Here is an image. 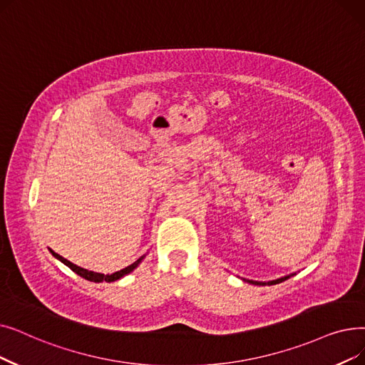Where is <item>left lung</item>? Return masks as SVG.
<instances>
[{
    "instance_id": "1",
    "label": "left lung",
    "mask_w": 365,
    "mask_h": 365,
    "mask_svg": "<svg viewBox=\"0 0 365 365\" xmlns=\"http://www.w3.org/2000/svg\"><path fill=\"white\" fill-rule=\"evenodd\" d=\"M287 279H289V276H284V277H280V279H276V280H272V282H255V280H247V282L252 283V284H276V283H280V282L287 280Z\"/></svg>"
}]
</instances>
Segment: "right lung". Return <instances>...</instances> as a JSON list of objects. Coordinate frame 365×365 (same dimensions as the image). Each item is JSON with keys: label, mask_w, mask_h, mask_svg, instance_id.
Returning a JSON list of instances; mask_svg holds the SVG:
<instances>
[{"label": "right lung", "mask_w": 365, "mask_h": 365, "mask_svg": "<svg viewBox=\"0 0 365 365\" xmlns=\"http://www.w3.org/2000/svg\"><path fill=\"white\" fill-rule=\"evenodd\" d=\"M51 250V253L52 255L56 258V259H59L61 262H64L67 267H70L71 270L74 272V273H77L78 276L81 277H83V279H86V280H91V282H97V283H100V282H103V280H106V282H115V280H119L120 277H123V276H126L128 273H131L134 268L141 262V259H143L145 257H141V258H138L135 262H133L131 265H128V267H125V268H122V270H119V272H116V273H113V274H103V273H95V272H89V270H86V268H82V267H78V265H76V264H73V262H70L68 259H66V258H62L61 255H58L56 252H53L52 249H49Z\"/></svg>", "instance_id": "1"}]
</instances>
